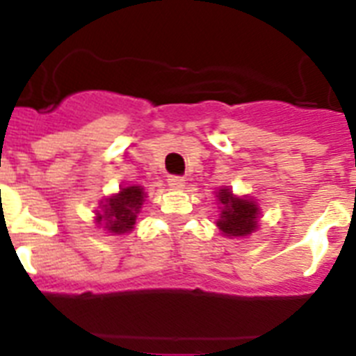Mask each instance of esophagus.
<instances>
[{"label":"esophagus","instance_id":"obj_1","mask_svg":"<svg viewBox=\"0 0 356 356\" xmlns=\"http://www.w3.org/2000/svg\"><path fill=\"white\" fill-rule=\"evenodd\" d=\"M168 184H169V187H172V188H184L185 178L184 176H169Z\"/></svg>","mask_w":356,"mask_h":356}]
</instances>
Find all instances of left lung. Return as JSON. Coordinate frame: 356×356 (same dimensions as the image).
I'll return each instance as SVG.
<instances>
[{"instance_id":"1","label":"left lung","mask_w":356,"mask_h":356,"mask_svg":"<svg viewBox=\"0 0 356 356\" xmlns=\"http://www.w3.org/2000/svg\"><path fill=\"white\" fill-rule=\"evenodd\" d=\"M219 203L222 205L221 219L217 221L219 229L228 237H244L257 228L259 207L244 197H234L228 188H221Z\"/></svg>"}]
</instances>
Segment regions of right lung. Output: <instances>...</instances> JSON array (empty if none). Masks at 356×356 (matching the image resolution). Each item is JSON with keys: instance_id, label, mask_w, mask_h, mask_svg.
<instances>
[{"instance_id": "add662e5", "label": "right lung", "mask_w": 356, "mask_h": 356, "mask_svg": "<svg viewBox=\"0 0 356 356\" xmlns=\"http://www.w3.org/2000/svg\"><path fill=\"white\" fill-rule=\"evenodd\" d=\"M144 194L143 187L131 185V187L122 188L118 196H112L106 200L105 212L97 213V221L105 219V228L110 234H127L134 228L137 213L143 205Z\"/></svg>"}]
</instances>
